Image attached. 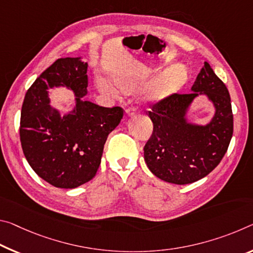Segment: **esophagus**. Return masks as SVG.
<instances>
[{"label":"esophagus","mask_w":253,"mask_h":253,"mask_svg":"<svg viewBox=\"0 0 253 253\" xmlns=\"http://www.w3.org/2000/svg\"><path fill=\"white\" fill-rule=\"evenodd\" d=\"M136 111H137V108L129 107V108H127V109H126V115L127 116H133V115H135Z\"/></svg>","instance_id":"obj_1"}]
</instances>
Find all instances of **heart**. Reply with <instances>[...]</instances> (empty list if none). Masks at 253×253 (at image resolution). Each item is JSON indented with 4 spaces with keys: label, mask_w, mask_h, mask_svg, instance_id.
<instances>
[{
    "label": "heart",
    "mask_w": 253,
    "mask_h": 253,
    "mask_svg": "<svg viewBox=\"0 0 253 253\" xmlns=\"http://www.w3.org/2000/svg\"><path fill=\"white\" fill-rule=\"evenodd\" d=\"M187 74L186 71H184L182 67H173V69L170 70L168 73L163 76V78L160 80V82L156 85L155 90L153 92L154 98H162L164 95L170 94L172 92L177 91L183 85V83L186 82ZM116 83L117 85L123 90H130L133 87V82L130 81L129 79L126 78V76H118L116 79ZM98 85L100 89L108 93H117L118 90L115 85L107 81V80H99Z\"/></svg>",
    "instance_id": "1"
}]
</instances>
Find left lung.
I'll list each match as a JSON object with an SVG mask.
<instances>
[{"label":"left lung","mask_w":253,"mask_h":253,"mask_svg":"<svg viewBox=\"0 0 253 253\" xmlns=\"http://www.w3.org/2000/svg\"><path fill=\"white\" fill-rule=\"evenodd\" d=\"M191 91L168 95L147 111L153 133L144 146V159L152 173L175 184L192 183L211 173L233 135L230 93L207 62ZM199 94H206L215 107L214 117L206 126H192L185 119L187 108Z\"/></svg>","instance_id":"8db88e82"}]
</instances>
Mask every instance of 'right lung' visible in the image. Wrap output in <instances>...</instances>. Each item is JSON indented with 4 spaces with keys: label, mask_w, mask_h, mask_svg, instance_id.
Here are the masks:
<instances>
[{
    "label": "right lung",
    "mask_w": 253,
    "mask_h": 253,
    "mask_svg": "<svg viewBox=\"0 0 253 253\" xmlns=\"http://www.w3.org/2000/svg\"><path fill=\"white\" fill-rule=\"evenodd\" d=\"M87 63L58 58L28 89L20 119V141L28 163L51 186L72 189L94 177L103 146L124 116L122 107L106 108L83 99L87 93ZM66 86L77 106L61 118L49 105L46 90Z\"/></svg>",
    "instance_id": "1"
}]
</instances>
